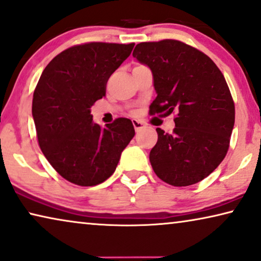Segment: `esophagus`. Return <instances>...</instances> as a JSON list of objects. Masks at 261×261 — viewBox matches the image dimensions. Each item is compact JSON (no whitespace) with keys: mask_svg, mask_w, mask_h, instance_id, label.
<instances>
[{"mask_svg":"<svg viewBox=\"0 0 261 261\" xmlns=\"http://www.w3.org/2000/svg\"><path fill=\"white\" fill-rule=\"evenodd\" d=\"M133 126L135 128V130L140 132L143 127H145V123L141 122V121H139V120H133Z\"/></svg>","mask_w":261,"mask_h":261,"instance_id":"esophagus-1","label":"esophagus"}]
</instances>
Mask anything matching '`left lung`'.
Segmentation results:
<instances>
[{
  "label": "left lung",
  "instance_id": "1",
  "mask_svg": "<svg viewBox=\"0 0 261 261\" xmlns=\"http://www.w3.org/2000/svg\"><path fill=\"white\" fill-rule=\"evenodd\" d=\"M133 56L152 70L156 97L150 114L176 112L172 134L156 128L150 165L162 181L190 186L220 165L236 109L224 75L206 54L176 40L137 44Z\"/></svg>",
  "mask_w": 261,
  "mask_h": 261
}]
</instances>
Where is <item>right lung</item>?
Here are the masks:
<instances>
[{
    "label": "right lung",
    "instance_id": "add662e5",
    "mask_svg": "<svg viewBox=\"0 0 261 261\" xmlns=\"http://www.w3.org/2000/svg\"><path fill=\"white\" fill-rule=\"evenodd\" d=\"M133 47L105 42L70 47L48 63L37 82L32 113L40 148L71 184L95 186L107 180L134 137L129 119L119 118L102 128L90 114Z\"/></svg>",
    "mask_w": 261,
    "mask_h": 261
}]
</instances>
